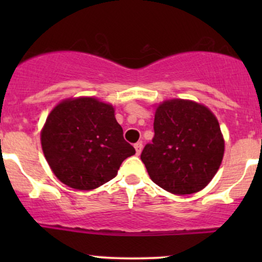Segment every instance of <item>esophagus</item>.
I'll list each match as a JSON object with an SVG mask.
<instances>
[{
	"mask_svg": "<svg viewBox=\"0 0 262 262\" xmlns=\"http://www.w3.org/2000/svg\"><path fill=\"white\" fill-rule=\"evenodd\" d=\"M134 148H135V152H137V155H140L141 149H143V144H141V143L134 144Z\"/></svg>",
	"mask_w": 262,
	"mask_h": 262,
	"instance_id": "34e87169",
	"label": "esophagus"
}]
</instances>
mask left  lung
<instances>
[{
	"mask_svg": "<svg viewBox=\"0 0 262 262\" xmlns=\"http://www.w3.org/2000/svg\"><path fill=\"white\" fill-rule=\"evenodd\" d=\"M154 139L141 152L150 179L173 194L202 191L224 156L214 113L202 103L171 98L155 104Z\"/></svg>",
	"mask_w": 262,
	"mask_h": 262,
	"instance_id": "left-lung-1",
	"label": "left lung"
}]
</instances>
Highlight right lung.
<instances>
[{
	"label": "right lung",
	"mask_w": 262,
	"mask_h": 262,
	"mask_svg": "<svg viewBox=\"0 0 262 262\" xmlns=\"http://www.w3.org/2000/svg\"><path fill=\"white\" fill-rule=\"evenodd\" d=\"M40 143L54 175L80 191L112 180L122 162L135 154L123 138L112 104L87 96L66 98L50 111Z\"/></svg>",
	"instance_id": "right-lung-1"
}]
</instances>
